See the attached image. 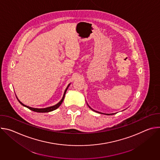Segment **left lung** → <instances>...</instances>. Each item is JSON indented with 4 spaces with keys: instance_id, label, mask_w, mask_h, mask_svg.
I'll return each instance as SVG.
<instances>
[{
    "instance_id": "8db88e82",
    "label": "left lung",
    "mask_w": 160,
    "mask_h": 160,
    "mask_svg": "<svg viewBox=\"0 0 160 160\" xmlns=\"http://www.w3.org/2000/svg\"><path fill=\"white\" fill-rule=\"evenodd\" d=\"M87 105H88V106L91 109H92V111H96V112H99V113H101V114H104V113H102V112H98V111H95V110H94L93 109H92V108H91L89 106H88V104H87ZM114 114H115V113H111V114H105V115H114Z\"/></svg>"
}]
</instances>
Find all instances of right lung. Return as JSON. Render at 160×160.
<instances>
[{
	"mask_svg": "<svg viewBox=\"0 0 160 160\" xmlns=\"http://www.w3.org/2000/svg\"><path fill=\"white\" fill-rule=\"evenodd\" d=\"M70 84H71V83L68 84V86H67V87L66 88V89H65V90H64V94H63V96H62L61 100L58 103H57L56 104H55V105H54V106H52L48 107V108H35L30 107V106H27V105H25V104H22V103L18 99V98H17V96H16V98L18 99L19 102L21 105H22L23 106H25V107L28 108L29 109H30V110H32V111H33L37 112H51V111H52L56 109L57 108H58L61 106V104H62V101H63V100H64V96H65L66 91H67L68 87H69V86L70 85Z\"/></svg>",
	"mask_w": 160,
	"mask_h": 160,
	"instance_id": "obj_1",
	"label": "right lung"
}]
</instances>
